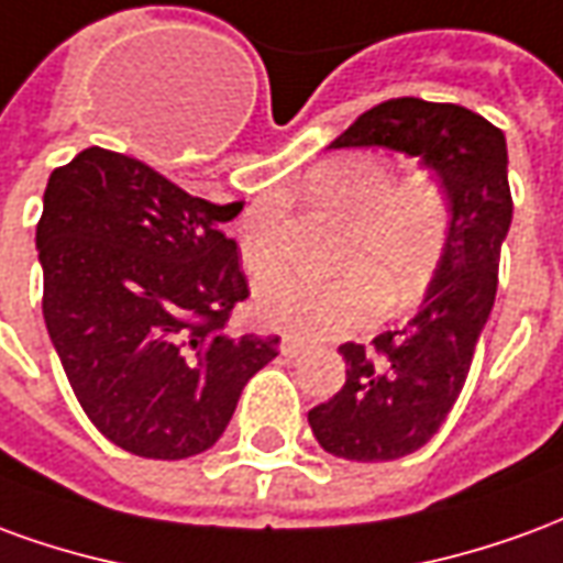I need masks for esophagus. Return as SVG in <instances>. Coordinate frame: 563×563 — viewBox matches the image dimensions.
<instances>
[{
    "label": "esophagus",
    "mask_w": 563,
    "mask_h": 563,
    "mask_svg": "<svg viewBox=\"0 0 563 563\" xmlns=\"http://www.w3.org/2000/svg\"><path fill=\"white\" fill-rule=\"evenodd\" d=\"M305 350H307L305 341H295V338H283L280 353L286 355V358H298V355L305 353Z\"/></svg>",
    "instance_id": "1"
}]
</instances>
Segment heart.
<instances>
[{
  "label": "heart",
  "mask_w": 563,
  "mask_h": 563,
  "mask_svg": "<svg viewBox=\"0 0 563 563\" xmlns=\"http://www.w3.org/2000/svg\"><path fill=\"white\" fill-rule=\"evenodd\" d=\"M305 196L350 222L338 268L341 277L313 280L301 274H274L256 286V310L271 329L322 338L365 325L379 313L413 305L431 280L446 246V186L428 172L395 177L377 153H341L313 165ZM241 256L253 274L277 268L280 250L268 210L241 225Z\"/></svg>",
  "instance_id": "b5f03b06"
}]
</instances>
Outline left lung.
I'll return each mask as SVG.
<instances>
[{
    "label": "left lung",
    "mask_w": 563,
    "mask_h": 563,
    "mask_svg": "<svg viewBox=\"0 0 563 563\" xmlns=\"http://www.w3.org/2000/svg\"><path fill=\"white\" fill-rule=\"evenodd\" d=\"M331 147H389L434 168L446 186V246L407 325L371 346L343 343L346 383L307 419L319 446L346 461H395L424 446L446 422L495 307L500 244L512 222L507 139L461 104L389 99Z\"/></svg>",
    "instance_id": "left-lung-1"
}]
</instances>
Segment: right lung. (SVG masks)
I'll return each mask as SVG.
<instances>
[{
  "mask_svg": "<svg viewBox=\"0 0 563 563\" xmlns=\"http://www.w3.org/2000/svg\"><path fill=\"white\" fill-rule=\"evenodd\" d=\"M213 205L144 162L87 147L44 189V325L75 398L111 443L177 461L210 449L280 338L229 334L250 289Z\"/></svg>",
  "mask_w": 563,
  "mask_h": 563,
  "instance_id": "add662e5",
  "label": "right lung"
}]
</instances>
